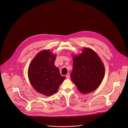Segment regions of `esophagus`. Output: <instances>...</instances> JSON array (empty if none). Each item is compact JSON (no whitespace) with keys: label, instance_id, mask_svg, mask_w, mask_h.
I'll use <instances>...</instances> for the list:
<instances>
[{"label":"esophagus","instance_id":"34e87169","mask_svg":"<svg viewBox=\"0 0 128 128\" xmlns=\"http://www.w3.org/2000/svg\"><path fill=\"white\" fill-rule=\"evenodd\" d=\"M70 77V75L69 74H67V75H66V78H69Z\"/></svg>","mask_w":128,"mask_h":128}]
</instances>
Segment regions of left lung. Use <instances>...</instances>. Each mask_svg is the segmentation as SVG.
<instances>
[{
    "mask_svg": "<svg viewBox=\"0 0 128 128\" xmlns=\"http://www.w3.org/2000/svg\"><path fill=\"white\" fill-rule=\"evenodd\" d=\"M105 74L102 62L92 50L84 48L78 56H73L72 81L84 94L95 90L101 84Z\"/></svg>",
    "mask_w": 128,
    "mask_h": 128,
    "instance_id": "obj_1",
    "label": "left lung"
}]
</instances>
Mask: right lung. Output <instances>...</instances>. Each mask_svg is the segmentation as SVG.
Instances as JSON below:
<instances>
[{"instance_id": "right-lung-1", "label": "right lung", "mask_w": 128, "mask_h": 128, "mask_svg": "<svg viewBox=\"0 0 128 128\" xmlns=\"http://www.w3.org/2000/svg\"><path fill=\"white\" fill-rule=\"evenodd\" d=\"M56 56L50 50H44L33 59L28 69L29 79L33 88L47 96L57 93L65 78L54 66Z\"/></svg>"}]
</instances>
